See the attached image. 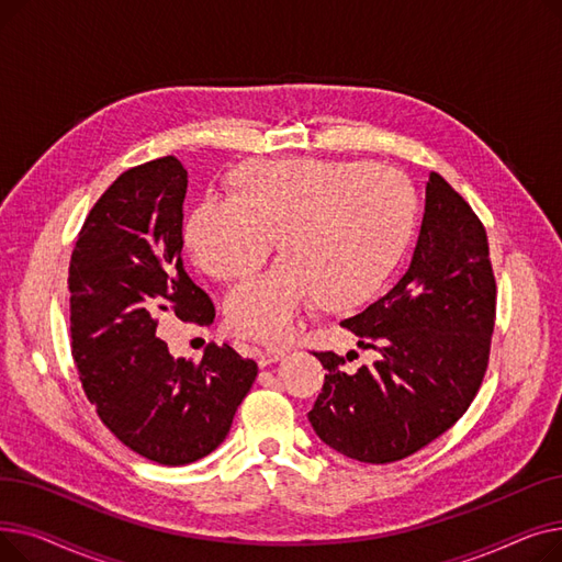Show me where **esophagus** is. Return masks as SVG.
I'll return each instance as SVG.
<instances>
[{
    "label": "esophagus",
    "mask_w": 562,
    "mask_h": 562,
    "mask_svg": "<svg viewBox=\"0 0 562 562\" xmlns=\"http://www.w3.org/2000/svg\"><path fill=\"white\" fill-rule=\"evenodd\" d=\"M284 352H286V350H284L282 346H266V348L259 352V364H261V367H269V364L282 360Z\"/></svg>",
    "instance_id": "1"
}]
</instances>
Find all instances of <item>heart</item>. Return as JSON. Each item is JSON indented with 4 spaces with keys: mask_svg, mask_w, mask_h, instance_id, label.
<instances>
[{
    "mask_svg": "<svg viewBox=\"0 0 562 562\" xmlns=\"http://www.w3.org/2000/svg\"><path fill=\"white\" fill-rule=\"evenodd\" d=\"M232 193L195 206L184 241L206 276L232 282L257 271L282 234L286 257L225 305L229 326L259 341H286L321 299L330 307L371 301L417 221L405 177L369 161H250L232 172Z\"/></svg>",
    "mask_w": 562,
    "mask_h": 562,
    "instance_id": "obj_1",
    "label": "heart"
}]
</instances>
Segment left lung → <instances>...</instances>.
Here are the masks:
<instances>
[{"instance_id": "left-lung-1", "label": "left lung", "mask_w": 562, "mask_h": 562, "mask_svg": "<svg viewBox=\"0 0 562 562\" xmlns=\"http://www.w3.org/2000/svg\"><path fill=\"white\" fill-rule=\"evenodd\" d=\"M496 282L487 234L467 200L430 172L419 239L405 276L364 312L341 321L378 360L358 371L333 350L310 409L337 453L387 464L447 432L474 401L490 360ZM350 362V360H348Z\"/></svg>"}]
</instances>
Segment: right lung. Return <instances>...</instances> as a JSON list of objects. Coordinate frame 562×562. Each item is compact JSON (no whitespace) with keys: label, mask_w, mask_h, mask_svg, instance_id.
Here are the masks:
<instances>
[{"label":"right lung","mask_w":562,"mask_h":562,"mask_svg":"<svg viewBox=\"0 0 562 562\" xmlns=\"http://www.w3.org/2000/svg\"><path fill=\"white\" fill-rule=\"evenodd\" d=\"M189 175L175 157L125 170L86 216L70 257V337L81 387L134 453L180 467L227 437L257 364L227 344L172 358L159 318L212 326L216 310L182 261Z\"/></svg>","instance_id":"1"}]
</instances>
